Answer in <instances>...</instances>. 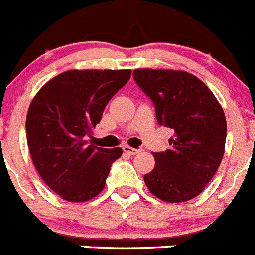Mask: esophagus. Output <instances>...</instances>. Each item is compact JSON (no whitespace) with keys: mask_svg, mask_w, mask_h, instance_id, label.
Listing matches in <instances>:
<instances>
[{"mask_svg":"<svg viewBox=\"0 0 255 255\" xmlns=\"http://www.w3.org/2000/svg\"><path fill=\"white\" fill-rule=\"evenodd\" d=\"M123 150L125 151V153L129 154V155H136V154L140 153L139 149H134V148H131V146H129V145H124Z\"/></svg>","mask_w":255,"mask_h":255,"instance_id":"obj_1","label":"esophagus"}]
</instances>
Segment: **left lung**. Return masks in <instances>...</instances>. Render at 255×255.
Here are the masks:
<instances>
[{
	"instance_id": "8db88e82",
	"label": "left lung",
	"mask_w": 255,
	"mask_h": 255,
	"mask_svg": "<svg viewBox=\"0 0 255 255\" xmlns=\"http://www.w3.org/2000/svg\"><path fill=\"white\" fill-rule=\"evenodd\" d=\"M136 85L155 107L156 121L174 131L170 148L153 153L155 167L146 187L165 202H184L205 190L225 150L226 120L210 88L193 74L168 69H135Z\"/></svg>"
}]
</instances>
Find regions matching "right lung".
I'll use <instances>...</instances> for the list:
<instances>
[{"instance_id":"right-lung-1","label":"right lung","mask_w":255,"mask_h":255,"mask_svg":"<svg viewBox=\"0 0 255 255\" xmlns=\"http://www.w3.org/2000/svg\"><path fill=\"white\" fill-rule=\"evenodd\" d=\"M131 71H67L45 83L30 104L26 139L32 163L43 181L62 198L83 202L106 184L120 148L87 143L112 96Z\"/></svg>"}]
</instances>
